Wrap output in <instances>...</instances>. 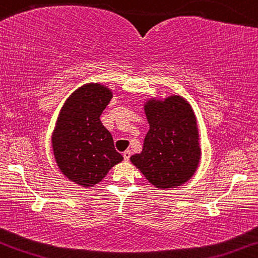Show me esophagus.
Listing matches in <instances>:
<instances>
[{"mask_svg":"<svg viewBox=\"0 0 258 258\" xmlns=\"http://www.w3.org/2000/svg\"><path fill=\"white\" fill-rule=\"evenodd\" d=\"M123 156H124V160L128 161L129 159H130V156H132V151H130V150L124 151V153H123Z\"/></svg>","mask_w":258,"mask_h":258,"instance_id":"esophagus-1","label":"esophagus"}]
</instances>
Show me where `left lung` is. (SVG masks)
Listing matches in <instances>:
<instances>
[{
  "instance_id": "obj_1",
  "label": "left lung",
  "mask_w": 258,
  "mask_h": 258,
  "mask_svg": "<svg viewBox=\"0 0 258 258\" xmlns=\"http://www.w3.org/2000/svg\"><path fill=\"white\" fill-rule=\"evenodd\" d=\"M149 129L140 154L130 161L159 188L177 187L196 171L201 156L192 108L180 95L144 105Z\"/></svg>"
}]
</instances>
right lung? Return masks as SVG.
I'll use <instances>...</instances> for the list:
<instances>
[{
	"label": "right lung",
	"mask_w": 258,
	"mask_h": 258,
	"mask_svg": "<svg viewBox=\"0 0 258 258\" xmlns=\"http://www.w3.org/2000/svg\"><path fill=\"white\" fill-rule=\"evenodd\" d=\"M113 93L99 83L81 87L66 100L52 135L55 161L71 181L89 187L123 160L100 121Z\"/></svg>",
	"instance_id": "obj_1"
}]
</instances>
